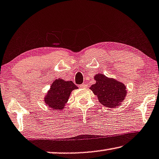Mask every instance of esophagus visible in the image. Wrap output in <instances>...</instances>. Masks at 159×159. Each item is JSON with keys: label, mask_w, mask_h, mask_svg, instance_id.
<instances>
[{"label": "esophagus", "mask_w": 159, "mask_h": 159, "mask_svg": "<svg viewBox=\"0 0 159 159\" xmlns=\"http://www.w3.org/2000/svg\"><path fill=\"white\" fill-rule=\"evenodd\" d=\"M80 87H81V88H86L87 87V85L83 84H81V86H80Z\"/></svg>", "instance_id": "34e87169"}]
</instances>
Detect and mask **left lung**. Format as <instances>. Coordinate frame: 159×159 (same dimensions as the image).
Masks as SVG:
<instances>
[{"label": "left lung", "instance_id": "obj_1", "mask_svg": "<svg viewBox=\"0 0 159 159\" xmlns=\"http://www.w3.org/2000/svg\"><path fill=\"white\" fill-rule=\"evenodd\" d=\"M94 79L96 83L89 89L97 95L100 103L109 108H115L121 104L127 92L123 82L107 77L101 73L94 75Z\"/></svg>", "mask_w": 159, "mask_h": 159}]
</instances>
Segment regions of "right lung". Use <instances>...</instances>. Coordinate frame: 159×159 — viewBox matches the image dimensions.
Wrapping results in <instances>:
<instances>
[{"label":"right lung","instance_id":"right-lung-1","mask_svg":"<svg viewBox=\"0 0 159 159\" xmlns=\"http://www.w3.org/2000/svg\"><path fill=\"white\" fill-rule=\"evenodd\" d=\"M78 89L72 81H66L61 78L55 80L50 89L44 97V102L52 110L62 111L71 94L72 91Z\"/></svg>","mask_w":159,"mask_h":159}]
</instances>
